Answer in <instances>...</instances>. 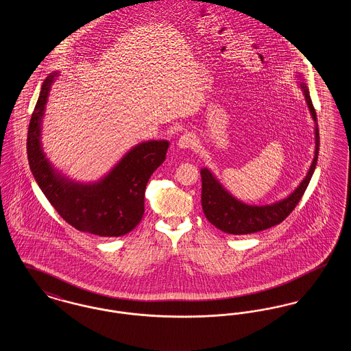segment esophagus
<instances>
[{
  "mask_svg": "<svg viewBox=\"0 0 351 351\" xmlns=\"http://www.w3.org/2000/svg\"><path fill=\"white\" fill-rule=\"evenodd\" d=\"M179 147L180 149H192L196 146V139L193 135L191 134H183L180 138H179V142H178Z\"/></svg>",
  "mask_w": 351,
  "mask_h": 351,
  "instance_id": "34e87169",
  "label": "esophagus"
}]
</instances>
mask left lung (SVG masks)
Returning a JSON list of instances; mask_svg holds the SVG:
<instances>
[{"label": "left lung", "mask_w": 351, "mask_h": 351, "mask_svg": "<svg viewBox=\"0 0 351 351\" xmlns=\"http://www.w3.org/2000/svg\"><path fill=\"white\" fill-rule=\"evenodd\" d=\"M302 92L305 95V100L308 102L309 110L313 119L317 122V114L315 110V106L311 100L309 90L306 85L301 83ZM318 149H319V134L318 126L316 125V151H315V159L312 162V166L309 168L308 175L301 182L298 189L289 195L287 199L279 201L272 205L266 206H250L246 204H242L241 201L235 200L233 196H230L215 179V176L208 171L206 168L201 169V205L205 217L210 223H213L219 230L225 233L234 234H251L256 232H262L269 229L275 225H279L288 217L292 210L296 208V205L301 200L305 189L308 188V184L312 179V175L315 172V168L317 165Z\"/></svg>", "instance_id": "left-lung-1"}]
</instances>
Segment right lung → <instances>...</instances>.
I'll list each match as a JSON object with an SVG mask.
<instances>
[{
    "mask_svg": "<svg viewBox=\"0 0 351 351\" xmlns=\"http://www.w3.org/2000/svg\"><path fill=\"white\" fill-rule=\"evenodd\" d=\"M56 73L42 85L27 132V158L34 178L58 215L76 230L100 237L132 232L145 213V192L154 171L165 159L167 141H151L134 147L102 182L69 183L56 175L40 150V118Z\"/></svg>",
    "mask_w": 351,
    "mask_h": 351,
    "instance_id": "obj_1",
    "label": "right lung"
}]
</instances>
